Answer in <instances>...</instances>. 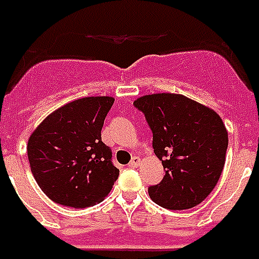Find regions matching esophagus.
<instances>
[{
    "mask_svg": "<svg viewBox=\"0 0 259 259\" xmlns=\"http://www.w3.org/2000/svg\"><path fill=\"white\" fill-rule=\"evenodd\" d=\"M139 164H140V159L136 158V156H134V158L131 159V162H130V167H132V168L139 167Z\"/></svg>",
    "mask_w": 259,
    "mask_h": 259,
    "instance_id": "1",
    "label": "esophagus"
}]
</instances>
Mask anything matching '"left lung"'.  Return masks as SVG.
I'll list each match as a JSON object with an SVG mask.
<instances>
[{
  "mask_svg": "<svg viewBox=\"0 0 259 259\" xmlns=\"http://www.w3.org/2000/svg\"><path fill=\"white\" fill-rule=\"evenodd\" d=\"M152 131L155 155L165 171L150 198L168 210H187L214 190L226 159L227 131L212 109L175 94L146 95L134 101Z\"/></svg>",
  "mask_w": 259,
  "mask_h": 259,
  "instance_id": "obj_1",
  "label": "left lung"
}]
</instances>
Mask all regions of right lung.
<instances>
[{"label": "right lung", "instance_id": "obj_1", "mask_svg": "<svg viewBox=\"0 0 259 259\" xmlns=\"http://www.w3.org/2000/svg\"><path fill=\"white\" fill-rule=\"evenodd\" d=\"M115 99L82 97L52 112L28 142V159L37 185L55 203L85 208L112 190L119 169L101 142V128Z\"/></svg>", "mask_w": 259, "mask_h": 259}]
</instances>
